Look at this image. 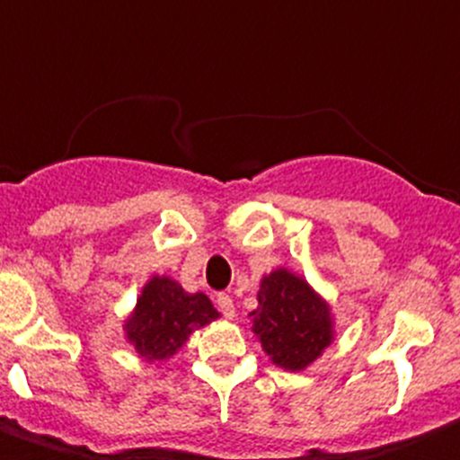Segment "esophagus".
Returning a JSON list of instances; mask_svg holds the SVG:
<instances>
[{"label": "esophagus", "instance_id": "34e87169", "mask_svg": "<svg viewBox=\"0 0 460 460\" xmlns=\"http://www.w3.org/2000/svg\"><path fill=\"white\" fill-rule=\"evenodd\" d=\"M215 303H217V307H219V313L225 314L226 319H231L234 317V298L229 296V294H225V291H222V294H217V298H215Z\"/></svg>", "mask_w": 460, "mask_h": 460}]
</instances>
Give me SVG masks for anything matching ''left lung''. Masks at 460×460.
I'll return each mask as SVG.
<instances>
[{"mask_svg":"<svg viewBox=\"0 0 460 460\" xmlns=\"http://www.w3.org/2000/svg\"><path fill=\"white\" fill-rule=\"evenodd\" d=\"M252 331L275 366L303 370L331 345V310L307 282L285 269L261 279Z\"/></svg>","mask_w":460,"mask_h":460,"instance_id":"obj_1","label":"left lung"}]
</instances>
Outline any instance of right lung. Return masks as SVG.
<instances>
[{
	"label": "right lung",
	"instance_id": "1",
	"mask_svg": "<svg viewBox=\"0 0 460 460\" xmlns=\"http://www.w3.org/2000/svg\"><path fill=\"white\" fill-rule=\"evenodd\" d=\"M217 317L206 294H187L175 279L153 278L127 319V341L147 361H164L185 345L194 329Z\"/></svg>",
	"mask_w": 460,
	"mask_h": 460
}]
</instances>
